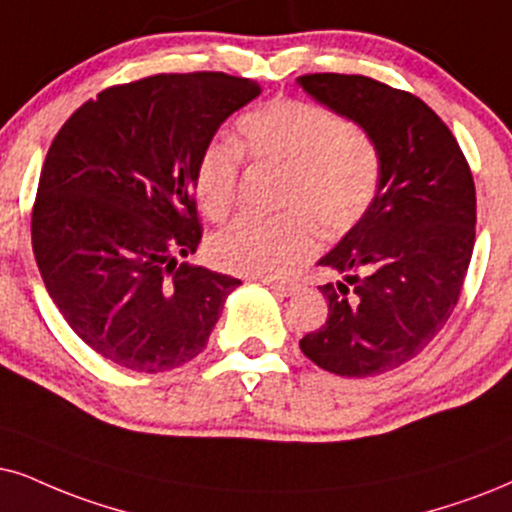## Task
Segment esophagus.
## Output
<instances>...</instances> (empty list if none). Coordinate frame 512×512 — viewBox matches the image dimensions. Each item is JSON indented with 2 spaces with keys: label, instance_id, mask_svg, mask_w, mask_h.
<instances>
[{
  "label": "esophagus",
  "instance_id": "34e87169",
  "mask_svg": "<svg viewBox=\"0 0 512 512\" xmlns=\"http://www.w3.org/2000/svg\"><path fill=\"white\" fill-rule=\"evenodd\" d=\"M262 283H264V286H267V288L274 290L276 295H281V297L293 295L295 290H297V283H295V281H278V278H271V276H264Z\"/></svg>",
  "mask_w": 512,
  "mask_h": 512
}]
</instances>
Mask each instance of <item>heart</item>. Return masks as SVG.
<instances>
[{"instance_id":"1","label":"heart","mask_w":512,"mask_h":512,"mask_svg":"<svg viewBox=\"0 0 512 512\" xmlns=\"http://www.w3.org/2000/svg\"><path fill=\"white\" fill-rule=\"evenodd\" d=\"M238 146L257 165L281 167L276 217H238L210 241V260L243 276H278L314 252L323 236L354 229L373 208L383 158L364 127L345 125L331 108L302 99H274L238 120ZM241 153L212 141L193 172V193L212 222L234 210Z\"/></svg>"}]
</instances>
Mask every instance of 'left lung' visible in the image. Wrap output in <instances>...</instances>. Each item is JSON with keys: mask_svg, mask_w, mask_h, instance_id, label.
I'll return each mask as SVG.
<instances>
[{"mask_svg": "<svg viewBox=\"0 0 512 512\" xmlns=\"http://www.w3.org/2000/svg\"><path fill=\"white\" fill-rule=\"evenodd\" d=\"M300 87L375 139L383 177L373 208L321 257L328 319L300 340L323 371L366 378L430 345L461 297L475 245V181L451 129L425 101L366 75L309 73Z\"/></svg>", "mask_w": 512, "mask_h": 512, "instance_id": "1", "label": "left lung"}]
</instances>
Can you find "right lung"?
<instances>
[{
    "label": "right lung",
    "instance_id": "obj_1",
    "mask_svg": "<svg viewBox=\"0 0 512 512\" xmlns=\"http://www.w3.org/2000/svg\"><path fill=\"white\" fill-rule=\"evenodd\" d=\"M262 87L226 73L113 84L58 129L32 205V252L77 338L139 373L203 352L241 281L177 262L203 238L193 172Z\"/></svg>",
    "mask_w": 512,
    "mask_h": 512
}]
</instances>
